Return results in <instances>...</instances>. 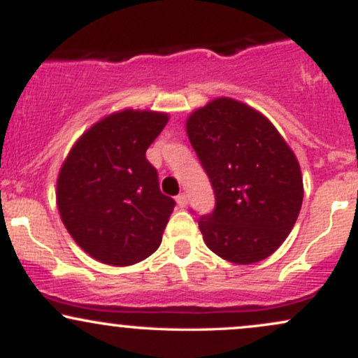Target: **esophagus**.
I'll list each match as a JSON object with an SVG mask.
<instances>
[{
	"label": "esophagus",
	"instance_id": "esophagus-1",
	"mask_svg": "<svg viewBox=\"0 0 358 358\" xmlns=\"http://www.w3.org/2000/svg\"><path fill=\"white\" fill-rule=\"evenodd\" d=\"M176 203H178V207H187V195L185 193H180L178 196H176Z\"/></svg>",
	"mask_w": 358,
	"mask_h": 358
}]
</instances>
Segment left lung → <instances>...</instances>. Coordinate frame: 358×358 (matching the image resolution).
Here are the masks:
<instances>
[{"label":"left lung","instance_id":"1","mask_svg":"<svg viewBox=\"0 0 358 358\" xmlns=\"http://www.w3.org/2000/svg\"><path fill=\"white\" fill-rule=\"evenodd\" d=\"M185 127L215 193V210L199 220L205 244L234 264L264 261L301 210L296 155L264 114L232 97L195 109Z\"/></svg>","mask_w":358,"mask_h":358}]
</instances>
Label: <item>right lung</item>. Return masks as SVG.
<instances>
[{
  "mask_svg": "<svg viewBox=\"0 0 358 358\" xmlns=\"http://www.w3.org/2000/svg\"><path fill=\"white\" fill-rule=\"evenodd\" d=\"M168 113L121 109L94 122L65 156L57 207L77 245L102 264L145 261L163 239L175 202L163 195L146 150Z\"/></svg>",
  "mask_w": 358,
  "mask_h": 358,
  "instance_id": "add662e5",
  "label": "right lung"
}]
</instances>
